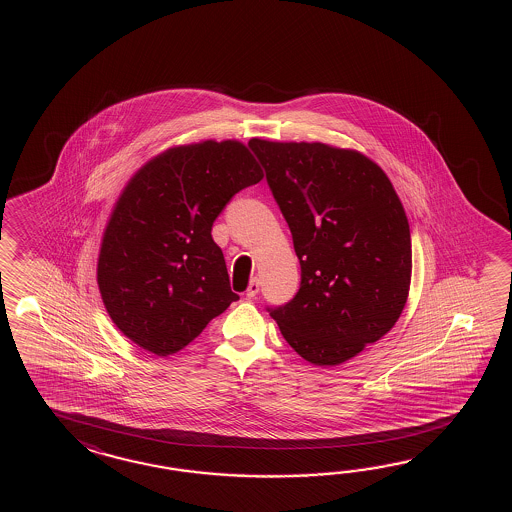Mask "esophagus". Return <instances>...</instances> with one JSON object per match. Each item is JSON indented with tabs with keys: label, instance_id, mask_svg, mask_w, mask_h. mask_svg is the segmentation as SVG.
Here are the masks:
<instances>
[{
	"label": "esophagus",
	"instance_id": "34e87169",
	"mask_svg": "<svg viewBox=\"0 0 512 512\" xmlns=\"http://www.w3.org/2000/svg\"><path fill=\"white\" fill-rule=\"evenodd\" d=\"M258 293H260V280L252 278L249 289H247V298H254Z\"/></svg>",
	"mask_w": 512,
	"mask_h": 512
}]
</instances>
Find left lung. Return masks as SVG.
<instances>
[{
	"mask_svg": "<svg viewBox=\"0 0 512 512\" xmlns=\"http://www.w3.org/2000/svg\"><path fill=\"white\" fill-rule=\"evenodd\" d=\"M293 234L302 282L267 307L287 344L315 366H337L384 337L403 313L412 240L381 166L322 142L252 139Z\"/></svg>",
	"mask_w": 512,
	"mask_h": 512,
	"instance_id": "obj_1",
	"label": "left lung"
}]
</instances>
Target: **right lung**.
Listing matches in <instances>:
<instances>
[{"mask_svg": "<svg viewBox=\"0 0 512 512\" xmlns=\"http://www.w3.org/2000/svg\"><path fill=\"white\" fill-rule=\"evenodd\" d=\"M261 179L238 141L170 148L131 177L102 238L97 282L113 324L137 346L177 353L240 298L212 225Z\"/></svg>", "mask_w": 512, "mask_h": 512, "instance_id": "add662e5", "label": "right lung"}]
</instances>
